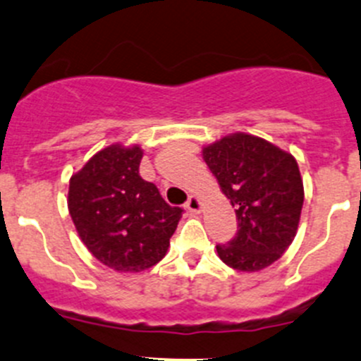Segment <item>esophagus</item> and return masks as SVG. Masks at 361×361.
Segmentation results:
<instances>
[{
    "label": "esophagus",
    "instance_id": "esophagus-1",
    "mask_svg": "<svg viewBox=\"0 0 361 361\" xmlns=\"http://www.w3.org/2000/svg\"><path fill=\"white\" fill-rule=\"evenodd\" d=\"M187 209L190 213H199L201 212V206H202V202H201V199L197 197V195H190V197H188V201H187Z\"/></svg>",
    "mask_w": 361,
    "mask_h": 361
}]
</instances>
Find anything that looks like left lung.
I'll return each instance as SVG.
<instances>
[{
    "mask_svg": "<svg viewBox=\"0 0 361 361\" xmlns=\"http://www.w3.org/2000/svg\"><path fill=\"white\" fill-rule=\"evenodd\" d=\"M202 159L234 206L238 233L216 245L238 271H261L282 257L298 231L303 180L291 153L257 135L234 132L202 148Z\"/></svg>",
    "mask_w": 361,
    "mask_h": 361,
    "instance_id": "left-lung-1",
    "label": "left lung"
}]
</instances>
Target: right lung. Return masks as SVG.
<instances>
[{
  "label": "right lung",
  "instance_id": "add662e5",
  "mask_svg": "<svg viewBox=\"0 0 361 361\" xmlns=\"http://www.w3.org/2000/svg\"><path fill=\"white\" fill-rule=\"evenodd\" d=\"M139 145L97 152L68 185V212L77 234L102 264L139 274L162 261L181 219L159 188L139 176Z\"/></svg>",
  "mask_w": 361,
  "mask_h": 361
}]
</instances>
